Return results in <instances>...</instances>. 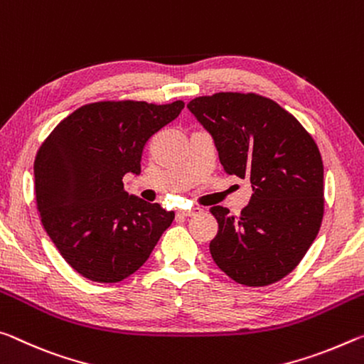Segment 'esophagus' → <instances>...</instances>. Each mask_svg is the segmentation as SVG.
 <instances>
[{
    "instance_id": "1",
    "label": "esophagus",
    "mask_w": 364,
    "mask_h": 364,
    "mask_svg": "<svg viewBox=\"0 0 364 364\" xmlns=\"http://www.w3.org/2000/svg\"><path fill=\"white\" fill-rule=\"evenodd\" d=\"M200 213V208H192V210H181L177 211L178 216H183V218H190V216H195V214Z\"/></svg>"
}]
</instances>
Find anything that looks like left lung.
<instances>
[{"instance_id":"8db88e82","label":"left lung","mask_w":364,"mask_h":364,"mask_svg":"<svg viewBox=\"0 0 364 364\" xmlns=\"http://www.w3.org/2000/svg\"><path fill=\"white\" fill-rule=\"evenodd\" d=\"M211 134L229 176L250 178L253 195L238 216L213 206L219 224L214 263L235 282L263 287L287 276L316 238L324 214L318 145L276 101L223 92L187 105Z\"/></svg>"}]
</instances>
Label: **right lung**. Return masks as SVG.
Wrapping results in <instances>:
<instances>
[{"instance_id": "obj_1", "label": "right lung", "mask_w": 364, "mask_h": 364, "mask_svg": "<svg viewBox=\"0 0 364 364\" xmlns=\"http://www.w3.org/2000/svg\"><path fill=\"white\" fill-rule=\"evenodd\" d=\"M183 101H100L75 109L41 143L33 164L41 224L63 258L93 282H121L145 264L174 211L124 190L146 141Z\"/></svg>"}]
</instances>
